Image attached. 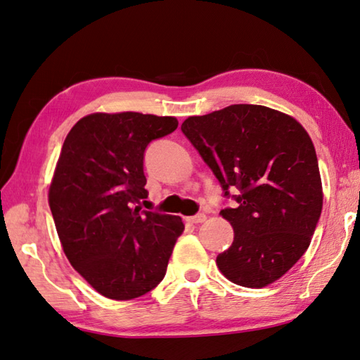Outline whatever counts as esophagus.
Segmentation results:
<instances>
[{
  "label": "esophagus",
  "instance_id": "obj_1",
  "mask_svg": "<svg viewBox=\"0 0 360 360\" xmlns=\"http://www.w3.org/2000/svg\"><path fill=\"white\" fill-rule=\"evenodd\" d=\"M187 220L191 221V224H202V221L206 220V215L200 212L197 215H192V217H187Z\"/></svg>",
  "mask_w": 360,
  "mask_h": 360
}]
</instances>
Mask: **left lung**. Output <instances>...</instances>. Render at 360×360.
I'll list each match as a JSON object with an SVG mask.
<instances>
[{
  "label": "left lung",
  "instance_id": "obj_1",
  "mask_svg": "<svg viewBox=\"0 0 360 360\" xmlns=\"http://www.w3.org/2000/svg\"><path fill=\"white\" fill-rule=\"evenodd\" d=\"M181 130L224 197L238 202L220 211L234 230L231 247L217 257L220 272L245 288L276 282L309 248L321 215V178L309 134L294 117L248 103L191 116Z\"/></svg>",
  "mask_w": 360,
  "mask_h": 360
}]
</instances>
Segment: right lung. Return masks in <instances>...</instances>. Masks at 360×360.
I'll return each mask as SVG.
<instances>
[{
    "label": "right lung",
    "instance_id": "add662e5",
    "mask_svg": "<svg viewBox=\"0 0 360 360\" xmlns=\"http://www.w3.org/2000/svg\"><path fill=\"white\" fill-rule=\"evenodd\" d=\"M176 127L172 116L94 113L64 140L49 192L51 215L70 264L108 299H135L155 288L184 231L178 215L135 206L148 197V145Z\"/></svg>",
    "mask_w": 360,
    "mask_h": 360
}]
</instances>
